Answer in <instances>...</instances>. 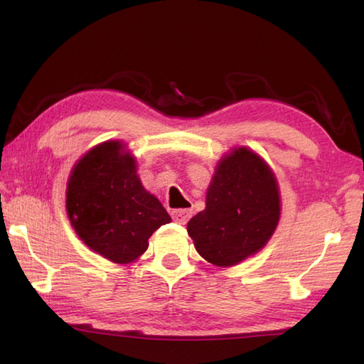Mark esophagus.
<instances>
[{"label":"esophagus","instance_id":"obj_1","mask_svg":"<svg viewBox=\"0 0 364 364\" xmlns=\"http://www.w3.org/2000/svg\"><path fill=\"white\" fill-rule=\"evenodd\" d=\"M191 215H192L191 210H175V211H172L173 220L178 222V223H181V225H184V223H186L191 219Z\"/></svg>","mask_w":364,"mask_h":364}]
</instances>
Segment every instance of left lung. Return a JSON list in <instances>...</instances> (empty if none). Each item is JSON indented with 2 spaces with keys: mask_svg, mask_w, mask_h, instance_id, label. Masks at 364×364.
<instances>
[{
  "mask_svg": "<svg viewBox=\"0 0 364 364\" xmlns=\"http://www.w3.org/2000/svg\"><path fill=\"white\" fill-rule=\"evenodd\" d=\"M280 220L272 170L245 146L223 156L206 192V208L188 222L197 252L219 267L235 266L267 244Z\"/></svg>",
  "mask_w": 364,
  "mask_h": 364,
  "instance_id": "1",
  "label": "left lung"
}]
</instances>
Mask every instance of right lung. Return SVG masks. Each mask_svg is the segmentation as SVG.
I'll use <instances>...</instances> for the list:
<instances>
[{
  "mask_svg": "<svg viewBox=\"0 0 364 364\" xmlns=\"http://www.w3.org/2000/svg\"><path fill=\"white\" fill-rule=\"evenodd\" d=\"M67 213L81 241L117 264L149 249V237L170 215L146 192L134 156L119 141L94 146L76 162L67 184Z\"/></svg>",
  "mask_w": 364,
  "mask_h": 364,
  "instance_id": "add662e5",
  "label": "right lung"
}]
</instances>
